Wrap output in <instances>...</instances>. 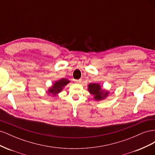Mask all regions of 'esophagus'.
I'll use <instances>...</instances> for the list:
<instances>
[{
    "mask_svg": "<svg viewBox=\"0 0 155 155\" xmlns=\"http://www.w3.org/2000/svg\"><path fill=\"white\" fill-rule=\"evenodd\" d=\"M75 81H76V82L78 83H80L82 82V79H76V80H75Z\"/></svg>",
    "mask_w": 155,
    "mask_h": 155,
    "instance_id": "obj_1",
    "label": "esophagus"
}]
</instances>
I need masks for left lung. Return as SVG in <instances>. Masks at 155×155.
Segmentation results:
<instances>
[{
    "label": "left lung",
    "instance_id": "8db88e82",
    "mask_svg": "<svg viewBox=\"0 0 155 155\" xmlns=\"http://www.w3.org/2000/svg\"><path fill=\"white\" fill-rule=\"evenodd\" d=\"M88 91L94 96V99L96 100H101L109 94V92L102 91L100 85L98 83H90L88 85Z\"/></svg>",
    "mask_w": 155,
    "mask_h": 155
}]
</instances>
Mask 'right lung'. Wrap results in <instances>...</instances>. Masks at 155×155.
<instances>
[{
  "label": "right lung",
  "instance_id": "obj_1",
  "mask_svg": "<svg viewBox=\"0 0 155 155\" xmlns=\"http://www.w3.org/2000/svg\"><path fill=\"white\" fill-rule=\"evenodd\" d=\"M69 82L70 81H68V79L65 78L60 79V80L56 81L52 87L49 88L48 93L51 94H53L54 96L56 95L57 94L59 93L61 91L63 90V87L66 86Z\"/></svg>",
  "mask_w": 155,
  "mask_h": 155
}]
</instances>
